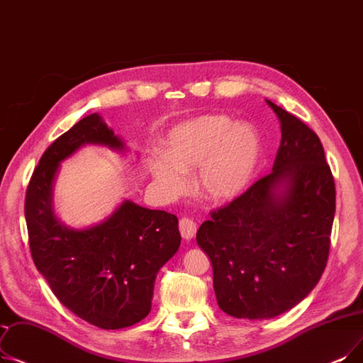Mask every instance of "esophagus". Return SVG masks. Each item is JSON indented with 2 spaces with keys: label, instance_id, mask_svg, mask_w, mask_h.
<instances>
[{
  "label": "esophagus",
  "instance_id": "1",
  "mask_svg": "<svg viewBox=\"0 0 363 363\" xmlns=\"http://www.w3.org/2000/svg\"><path fill=\"white\" fill-rule=\"evenodd\" d=\"M179 231L185 240H191V239H194V235L197 233V225L193 219L182 218L179 220Z\"/></svg>",
  "mask_w": 363,
  "mask_h": 363
}]
</instances>
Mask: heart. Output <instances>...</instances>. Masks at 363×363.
I'll return each mask as SVG.
<instances>
[{
    "mask_svg": "<svg viewBox=\"0 0 363 363\" xmlns=\"http://www.w3.org/2000/svg\"><path fill=\"white\" fill-rule=\"evenodd\" d=\"M164 154L150 159L151 177L164 197L185 190V173L196 169L203 199L227 203L238 199L255 175L259 138L247 123L227 116H200L175 125L164 140Z\"/></svg>",
    "mask_w": 363,
    "mask_h": 363,
    "instance_id": "heart-1",
    "label": "heart"
}]
</instances>
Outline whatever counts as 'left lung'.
Returning a JSON list of instances; mask_svg holds the SVG:
<instances>
[{
  "mask_svg": "<svg viewBox=\"0 0 363 363\" xmlns=\"http://www.w3.org/2000/svg\"><path fill=\"white\" fill-rule=\"evenodd\" d=\"M267 104L281 130L273 172L213 211L196 238L212 261L219 308L250 320L294 308L318 285L335 215V182L319 136Z\"/></svg>",
  "mask_w": 363,
  "mask_h": 363,
  "instance_id": "1",
  "label": "left lung"
}]
</instances>
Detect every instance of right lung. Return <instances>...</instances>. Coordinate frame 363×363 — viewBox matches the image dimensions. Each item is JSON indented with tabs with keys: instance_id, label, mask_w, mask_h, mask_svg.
<instances>
[{
	"instance_id": "1",
	"label": "right lung",
	"mask_w": 363,
	"mask_h": 363,
	"mask_svg": "<svg viewBox=\"0 0 363 363\" xmlns=\"http://www.w3.org/2000/svg\"><path fill=\"white\" fill-rule=\"evenodd\" d=\"M86 145L128 151L96 113L45 150L25 199L30 255L68 310L98 328L121 329L148 316L157 273L181 245L178 218L123 200L98 224L65 225L55 213V181L60 163Z\"/></svg>"
}]
</instances>
